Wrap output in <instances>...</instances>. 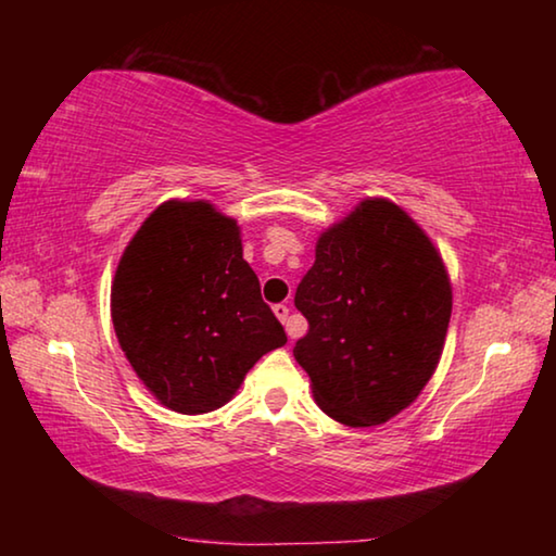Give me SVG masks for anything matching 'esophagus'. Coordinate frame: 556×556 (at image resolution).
I'll list each match as a JSON object with an SVG mask.
<instances>
[{"label": "esophagus", "mask_w": 556, "mask_h": 556, "mask_svg": "<svg viewBox=\"0 0 556 556\" xmlns=\"http://www.w3.org/2000/svg\"><path fill=\"white\" fill-rule=\"evenodd\" d=\"M275 314H277V318H279V321L287 326V331H289V336H291V338H294V331H291V328H289V306H287V304H277V306H275Z\"/></svg>", "instance_id": "34e87169"}]
</instances>
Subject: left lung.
Returning a JSON list of instances; mask_svg holds the SVG:
<instances>
[{
    "label": "left lung",
    "mask_w": 556,
    "mask_h": 556,
    "mask_svg": "<svg viewBox=\"0 0 556 556\" xmlns=\"http://www.w3.org/2000/svg\"><path fill=\"white\" fill-rule=\"evenodd\" d=\"M294 304L308 321L294 357L318 407L341 425L372 427L417 400L434 372L451 285L425 230L375 199L318 238Z\"/></svg>",
    "instance_id": "obj_1"
}]
</instances>
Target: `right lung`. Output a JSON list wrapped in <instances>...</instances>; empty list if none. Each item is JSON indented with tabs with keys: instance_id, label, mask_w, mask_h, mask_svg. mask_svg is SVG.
Wrapping results in <instances>:
<instances>
[{
	"instance_id": "1",
	"label": "right lung",
	"mask_w": 556,
	"mask_h": 556,
	"mask_svg": "<svg viewBox=\"0 0 556 556\" xmlns=\"http://www.w3.org/2000/svg\"><path fill=\"white\" fill-rule=\"evenodd\" d=\"M112 324L139 380L181 414L223 407L287 343L242 260L238 223L203 201H168L137 230L112 285Z\"/></svg>"
}]
</instances>
